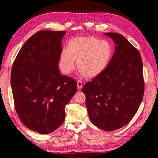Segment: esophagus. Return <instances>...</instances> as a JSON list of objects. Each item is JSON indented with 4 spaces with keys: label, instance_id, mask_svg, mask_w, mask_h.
<instances>
[{
    "label": "esophagus",
    "instance_id": "esophagus-1",
    "mask_svg": "<svg viewBox=\"0 0 158 158\" xmlns=\"http://www.w3.org/2000/svg\"><path fill=\"white\" fill-rule=\"evenodd\" d=\"M82 86H83V84L82 82H81L80 80H78L77 81V87L78 88V89H81L82 88Z\"/></svg>",
    "mask_w": 158,
    "mask_h": 158
}]
</instances>
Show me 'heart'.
I'll use <instances>...</instances> for the list:
<instances>
[{
	"label": "heart",
	"mask_w": 158,
	"mask_h": 158,
	"mask_svg": "<svg viewBox=\"0 0 158 158\" xmlns=\"http://www.w3.org/2000/svg\"><path fill=\"white\" fill-rule=\"evenodd\" d=\"M113 54L111 45L106 40L88 37H76L68 44L67 49L62 51L60 56L61 70L70 74L76 66L88 78H94L106 69Z\"/></svg>",
	"instance_id": "heart-1"
}]
</instances>
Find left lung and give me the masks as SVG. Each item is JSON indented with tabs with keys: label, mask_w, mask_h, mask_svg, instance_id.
Returning <instances> with one entry per match:
<instances>
[{
	"label": "left lung",
	"mask_w": 158,
	"mask_h": 158,
	"mask_svg": "<svg viewBox=\"0 0 158 158\" xmlns=\"http://www.w3.org/2000/svg\"><path fill=\"white\" fill-rule=\"evenodd\" d=\"M113 40L114 52L106 69L84 85L91 122L113 131L126 125L136 113L144 91L139 51L118 33H105Z\"/></svg>",
	"instance_id": "obj_1"
}]
</instances>
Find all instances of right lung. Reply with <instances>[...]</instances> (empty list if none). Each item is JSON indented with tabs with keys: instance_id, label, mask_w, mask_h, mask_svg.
I'll list each match as a JSON object with an SVG mask.
<instances>
[{
	"instance_id": "obj_1",
	"label": "right lung",
	"mask_w": 158,
	"mask_h": 158,
	"mask_svg": "<svg viewBox=\"0 0 158 158\" xmlns=\"http://www.w3.org/2000/svg\"><path fill=\"white\" fill-rule=\"evenodd\" d=\"M66 31L43 30L22 47L11 71L18 116L27 128L51 133L63 123L65 106L77 91V82L60 73L62 40Z\"/></svg>"
}]
</instances>
